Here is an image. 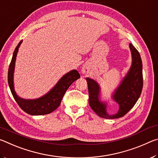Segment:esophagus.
Masks as SVG:
<instances>
[{
	"label": "esophagus",
	"mask_w": 158,
	"mask_h": 158,
	"mask_svg": "<svg viewBox=\"0 0 158 158\" xmlns=\"http://www.w3.org/2000/svg\"><path fill=\"white\" fill-rule=\"evenodd\" d=\"M81 73L84 74H87L88 73H89V69H88L87 66L85 65H83V67L81 68Z\"/></svg>",
	"instance_id": "esophagus-1"
}]
</instances>
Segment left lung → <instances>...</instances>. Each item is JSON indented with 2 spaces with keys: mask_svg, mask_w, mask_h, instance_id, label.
<instances>
[{
  "mask_svg": "<svg viewBox=\"0 0 158 158\" xmlns=\"http://www.w3.org/2000/svg\"><path fill=\"white\" fill-rule=\"evenodd\" d=\"M132 54V65L123 79L111 95V100L118 105L116 114H108L107 102L100 100L101 88L94 79L86 77L89 94V105L99 116L104 118L114 119L125 116L139 98L143 88L142 61L139 53L132 44L129 45Z\"/></svg>",
  "mask_w": 158,
  "mask_h": 158,
  "instance_id": "8db88e82",
  "label": "left lung"
}]
</instances>
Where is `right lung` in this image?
<instances>
[{
    "label": "right lung",
    "instance_id": "1",
    "mask_svg": "<svg viewBox=\"0 0 158 158\" xmlns=\"http://www.w3.org/2000/svg\"><path fill=\"white\" fill-rule=\"evenodd\" d=\"M23 40L20 41L13 53L12 58L8 69V84L15 101L22 110L33 116H40L52 113L60 105L61 100L66 90L73 83L80 78V74L76 69H73L61 77L54 86L42 97L36 99H23L20 98L15 90L14 73L17 53Z\"/></svg>",
    "mask_w": 158,
    "mask_h": 158
}]
</instances>
